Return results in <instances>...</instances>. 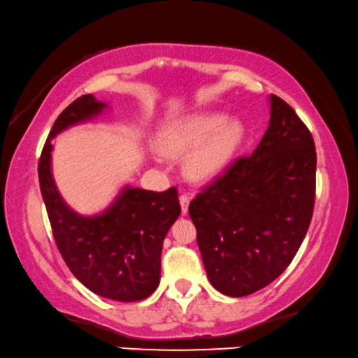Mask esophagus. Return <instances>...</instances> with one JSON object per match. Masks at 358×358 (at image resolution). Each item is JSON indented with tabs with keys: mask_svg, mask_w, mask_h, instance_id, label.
<instances>
[{
	"mask_svg": "<svg viewBox=\"0 0 358 358\" xmlns=\"http://www.w3.org/2000/svg\"><path fill=\"white\" fill-rule=\"evenodd\" d=\"M189 201L191 197L188 194H181L180 196V206H181V213L186 215V212H188V207H189Z\"/></svg>",
	"mask_w": 358,
	"mask_h": 358,
	"instance_id": "1",
	"label": "esophagus"
}]
</instances>
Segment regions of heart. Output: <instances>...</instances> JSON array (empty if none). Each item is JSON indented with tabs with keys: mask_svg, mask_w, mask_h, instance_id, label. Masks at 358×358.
Segmentation results:
<instances>
[{
	"mask_svg": "<svg viewBox=\"0 0 358 358\" xmlns=\"http://www.w3.org/2000/svg\"><path fill=\"white\" fill-rule=\"evenodd\" d=\"M247 137L241 119L221 111L197 113L169 122L156 134L161 155L177 157L191 151L186 172L192 180H210L228 167Z\"/></svg>",
	"mask_w": 358,
	"mask_h": 358,
	"instance_id": "b5f03b06",
	"label": "heart"
}]
</instances>
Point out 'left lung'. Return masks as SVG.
Instances as JSON below:
<instances>
[{
	"instance_id": "left-lung-1",
	"label": "left lung",
	"mask_w": 358,
	"mask_h": 358,
	"mask_svg": "<svg viewBox=\"0 0 358 358\" xmlns=\"http://www.w3.org/2000/svg\"><path fill=\"white\" fill-rule=\"evenodd\" d=\"M269 105V127L252 156L189 203L208 280L232 298L268 287L288 268L314 210V138L290 105L272 94Z\"/></svg>"
}]
</instances>
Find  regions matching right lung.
Here are the masks:
<instances>
[{"instance_id": "obj_1", "label": "right lung", "mask_w": 358, "mask_h": 358, "mask_svg": "<svg viewBox=\"0 0 358 358\" xmlns=\"http://www.w3.org/2000/svg\"><path fill=\"white\" fill-rule=\"evenodd\" d=\"M108 108L89 94L60 113L39 159V188L55 243L73 275L99 296L134 303L155 293L161 280L162 243L181 212L177 189L156 192L126 185L100 213L81 215L65 202L52 175V140Z\"/></svg>"}]
</instances>
